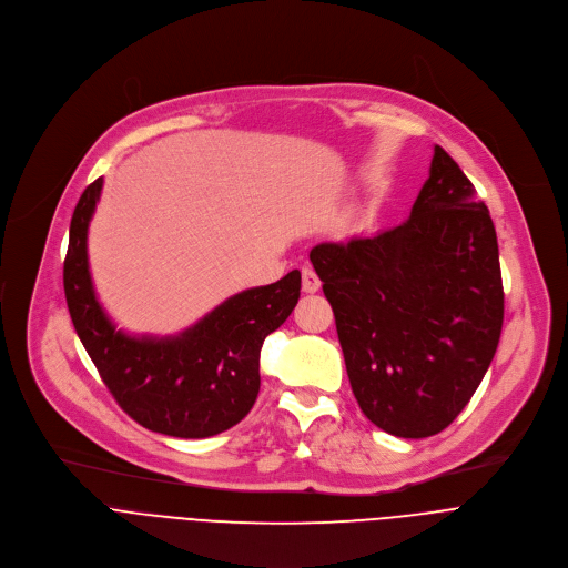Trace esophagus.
<instances>
[{
  "label": "esophagus",
  "instance_id": "obj_1",
  "mask_svg": "<svg viewBox=\"0 0 568 568\" xmlns=\"http://www.w3.org/2000/svg\"><path fill=\"white\" fill-rule=\"evenodd\" d=\"M301 276H303V292H307V294H314V292H318V287H321V281H318V276H316V272H314L312 267H303Z\"/></svg>",
  "mask_w": 568,
  "mask_h": 568
}]
</instances>
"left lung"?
I'll use <instances>...</instances> for the list:
<instances>
[{
	"instance_id": "1",
	"label": "left lung",
	"mask_w": 568,
	"mask_h": 568,
	"mask_svg": "<svg viewBox=\"0 0 568 568\" xmlns=\"http://www.w3.org/2000/svg\"><path fill=\"white\" fill-rule=\"evenodd\" d=\"M310 261L364 416L397 438L449 427L490 368L504 326L497 231L456 161L436 145L407 222L321 242Z\"/></svg>"
}]
</instances>
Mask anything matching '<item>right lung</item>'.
Listing matches in <instances>:
<instances>
[{"label":"right lung","mask_w":568,"mask_h":568,"mask_svg":"<svg viewBox=\"0 0 568 568\" xmlns=\"http://www.w3.org/2000/svg\"><path fill=\"white\" fill-rule=\"evenodd\" d=\"M103 178L80 195L69 226L64 296L73 328L119 407L141 427L209 438L245 418L261 390V348L301 296V272L240 292L175 337H130L97 298L88 229Z\"/></svg>","instance_id":"obj_1"}]
</instances>
